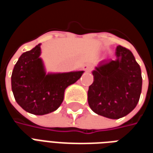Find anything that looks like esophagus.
Wrapping results in <instances>:
<instances>
[{
    "label": "esophagus",
    "mask_w": 153,
    "mask_h": 153,
    "mask_svg": "<svg viewBox=\"0 0 153 153\" xmlns=\"http://www.w3.org/2000/svg\"><path fill=\"white\" fill-rule=\"evenodd\" d=\"M83 70H85V71H87V72H89V71H91L92 70V69H93V67L91 66L90 65H84L83 66Z\"/></svg>",
    "instance_id": "34e87169"
}]
</instances>
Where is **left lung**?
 Wrapping results in <instances>:
<instances>
[{"instance_id":"obj_1","label":"left lung","mask_w":153,"mask_h":153,"mask_svg":"<svg viewBox=\"0 0 153 153\" xmlns=\"http://www.w3.org/2000/svg\"><path fill=\"white\" fill-rule=\"evenodd\" d=\"M116 59L102 60L93 70L88 91L93 111L109 119L127 115L137 106L142 91L141 69L130 51L118 46Z\"/></svg>"}]
</instances>
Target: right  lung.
<instances>
[{
  "instance_id": "obj_1",
  "label": "right lung",
  "mask_w": 153,
  "mask_h": 153,
  "mask_svg": "<svg viewBox=\"0 0 153 153\" xmlns=\"http://www.w3.org/2000/svg\"><path fill=\"white\" fill-rule=\"evenodd\" d=\"M41 44L23 53L11 75L12 92L16 102L27 112L42 115L58 109L65 90L79 79L83 71L47 74L40 58Z\"/></svg>"
}]
</instances>
